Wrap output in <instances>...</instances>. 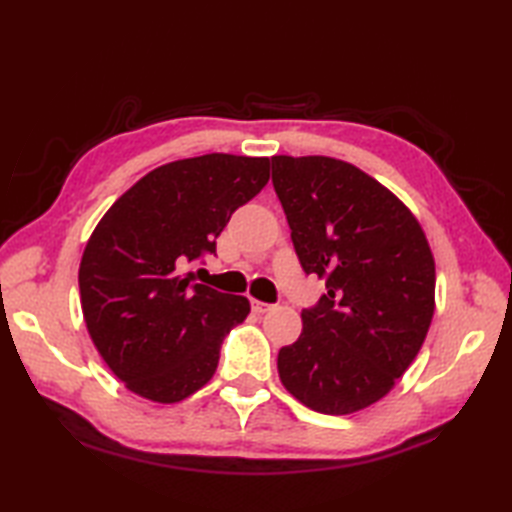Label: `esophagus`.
Instances as JSON below:
<instances>
[{
    "label": "esophagus",
    "instance_id": "34e87169",
    "mask_svg": "<svg viewBox=\"0 0 512 512\" xmlns=\"http://www.w3.org/2000/svg\"><path fill=\"white\" fill-rule=\"evenodd\" d=\"M253 310H255L257 314H264V312H268V310H273V306H270V303L253 299Z\"/></svg>",
    "mask_w": 512,
    "mask_h": 512
}]
</instances>
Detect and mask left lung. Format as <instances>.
<instances>
[{"instance_id":"1","label":"left lung","mask_w":512,"mask_h":512,"mask_svg":"<svg viewBox=\"0 0 512 512\" xmlns=\"http://www.w3.org/2000/svg\"><path fill=\"white\" fill-rule=\"evenodd\" d=\"M301 268L328 292L279 350L301 405L347 416L374 405L418 356L436 310V262L416 215L365 171L328 156H273Z\"/></svg>"}]
</instances>
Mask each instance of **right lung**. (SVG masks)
I'll use <instances>...</instances> for the list:
<instances>
[{
	"mask_svg": "<svg viewBox=\"0 0 512 512\" xmlns=\"http://www.w3.org/2000/svg\"><path fill=\"white\" fill-rule=\"evenodd\" d=\"M270 178V158L206 154L167 162L127 189L96 224L79 266L81 310L107 367L160 405L213 378L224 336L250 303L182 273Z\"/></svg>",
	"mask_w": 512,
	"mask_h": 512,
	"instance_id": "right-lung-1",
	"label": "right lung"
}]
</instances>
